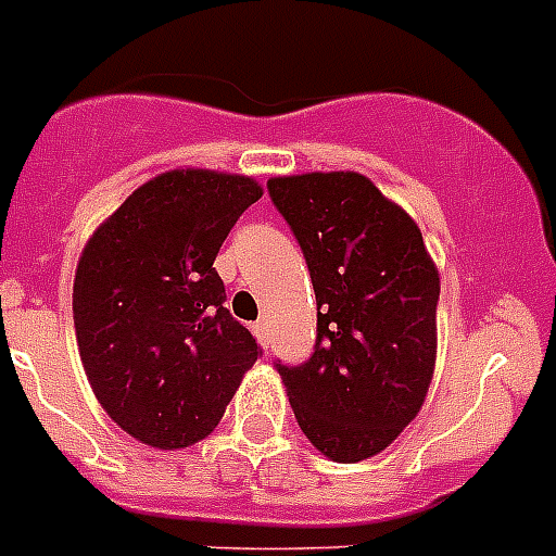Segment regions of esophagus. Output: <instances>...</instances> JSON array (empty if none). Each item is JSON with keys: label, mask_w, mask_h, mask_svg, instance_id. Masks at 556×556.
<instances>
[{"label": "esophagus", "mask_w": 556, "mask_h": 556, "mask_svg": "<svg viewBox=\"0 0 556 556\" xmlns=\"http://www.w3.org/2000/svg\"><path fill=\"white\" fill-rule=\"evenodd\" d=\"M251 331L260 337V342H265V345H268V323H265V319H256V323L251 325Z\"/></svg>", "instance_id": "obj_1"}]
</instances>
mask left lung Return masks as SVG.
<instances>
[{"label":"left lung","instance_id":"obj_1","mask_svg":"<svg viewBox=\"0 0 556 556\" xmlns=\"http://www.w3.org/2000/svg\"><path fill=\"white\" fill-rule=\"evenodd\" d=\"M268 197L317 293L311 356L274 365L302 434L325 457L359 463L388 448L422 408L440 277L414 219L363 174L277 176Z\"/></svg>","mask_w":556,"mask_h":556}]
</instances>
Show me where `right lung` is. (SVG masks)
<instances>
[{
    "label": "right lung",
    "mask_w": 556,
    "mask_h": 556,
    "mask_svg": "<svg viewBox=\"0 0 556 556\" xmlns=\"http://www.w3.org/2000/svg\"><path fill=\"white\" fill-rule=\"evenodd\" d=\"M260 197L248 176L170 170L130 193L85 245L74 279L85 374L108 417L153 448L211 434L263 356L225 308L214 268Z\"/></svg>",
    "instance_id": "obj_1"
}]
</instances>
